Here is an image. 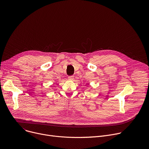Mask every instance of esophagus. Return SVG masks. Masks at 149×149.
Here are the masks:
<instances>
[{
	"label": "esophagus",
	"mask_w": 149,
	"mask_h": 149,
	"mask_svg": "<svg viewBox=\"0 0 149 149\" xmlns=\"http://www.w3.org/2000/svg\"><path fill=\"white\" fill-rule=\"evenodd\" d=\"M68 79L69 80H73L74 79V76H70L68 77Z\"/></svg>",
	"instance_id": "1"
}]
</instances>
